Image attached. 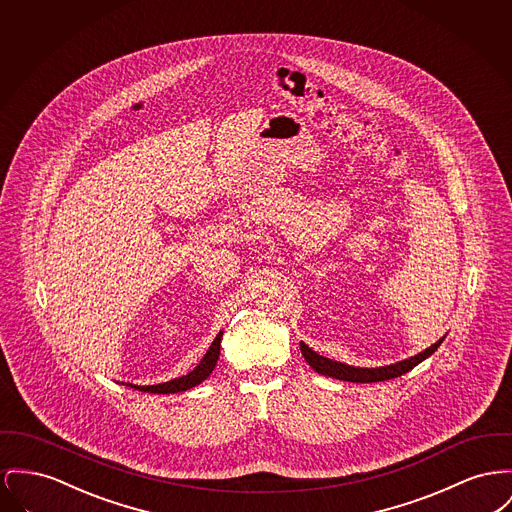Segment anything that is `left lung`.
Masks as SVG:
<instances>
[{
	"label": "left lung",
	"instance_id": "obj_1",
	"mask_svg": "<svg viewBox=\"0 0 512 512\" xmlns=\"http://www.w3.org/2000/svg\"><path fill=\"white\" fill-rule=\"evenodd\" d=\"M445 340L439 338L435 344H431L429 348H425L420 354L406 358V360L396 361L391 365H381V367H356V365H348L342 361L329 360L325 356H319L317 352H313L305 342H300L301 354L305 361L321 375H327L332 379H340V381H348V383H379V381H389L394 377H400L404 373H408L410 369H414L418 363L427 360Z\"/></svg>",
	"mask_w": 512,
	"mask_h": 512
}]
</instances>
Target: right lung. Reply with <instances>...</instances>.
<instances>
[{
    "label": "right lung",
    "mask_w": 512,
    "mask_h": 512,
    "mask_svg": "<svg viewBox=\"0 0 512 512\" xmlns=\"http://www.w3.org/2000/svg\"><path fill=\"white\" fill-rule=\"evenodd\" d=\"M222 332L216 334V338L212 340L207 354L203 356V360L199 361V365L195 369H191L187 375H181L178 379L166 381V383H158V385H133L127 383V387L135 389V391L152 392V394H174V392H183L201 385L209 375L212 369L216 367V361L220 356V340H222Z\"/></svg>",
    "instance_id": "right-lung-1"
}]
</instances>
